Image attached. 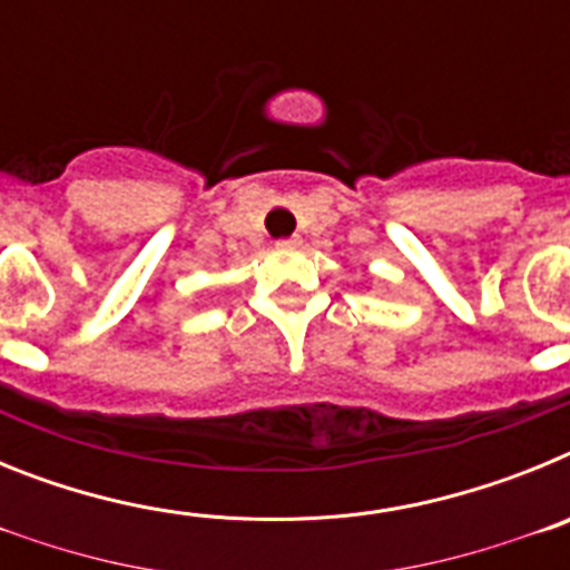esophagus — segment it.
Instances as JSON below:
<instances>
[{
    "instance_id": "esophagus-1",
    "label": "esophagus",
    "mask_w": 570,
    "mask_h": 570,
    "mask_svg": "<svg viewBox=\"0 0 570 570\" xmlns=\"http://www.w3.org/2000/svg\"><path fill=\"white\" fill-rule=\"evenodd\" d=\"M299 236H291V239H279L276 242V248H282V250H294V248H299Z\"/></svg>"
}]
</instances>
